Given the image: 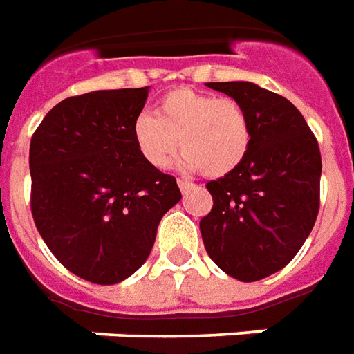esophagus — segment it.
<instances>
[{
    "mask_svg": "<svg viewBox=\"0 0 354 354\" xmlns=\"http://www.w3.org/2000/svg\"><path fill=\"white\" fill-rule=\"evenodd\" d=\"M178 187H180V192H182V194H187V192H189V189H194V184H192V182H186V180H178Z\"/></svg>",
    "mask_w": 354,
    "mask_h": 354,
    "instance_id": "esophagus-1",
    "label": "esophagus"
}]
</instances>
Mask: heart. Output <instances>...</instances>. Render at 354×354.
<instances>
[{
  "instance_id": "heart-1",
  "label": "heart",
  "mask_w": 354,
  "mask_h": 354,
  "mask_svg": "<svg viewBox=\"0 0 354 354\" xmlns=\"http://www.w3.org/2000/svg\"><path fill=\"white\" fill-rule=\"evenodd\" d=\"M133 143L149 167L165 170L180 151L187 170L209 178L234 172L250 153L252 126L234 98L174 88L158 100L155 116L141 114L131 126Z\"/></svg>"
}]
</instances>
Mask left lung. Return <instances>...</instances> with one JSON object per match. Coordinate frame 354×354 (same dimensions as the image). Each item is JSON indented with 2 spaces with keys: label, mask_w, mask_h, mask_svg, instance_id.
<instances>
[{
  "label": "left lung",
  "mask_w": 354,
  "mask_h": 354,
  "mask_svg": "<svg viewBox=\"0 0 354 354\" xmlns=\"http://www.w3.org/2000/svg\"><path fill=\"white\" fill-rule=\"evenodd\" d=\"M207 86L244 106L252 147L234 172L207 182L213 209L199 230L209 258L230 277L252 283L285 268L316 223L319 147L285 96L248 81Z\"/></svg>",
  "instance_id": "1"
}]
</instances>
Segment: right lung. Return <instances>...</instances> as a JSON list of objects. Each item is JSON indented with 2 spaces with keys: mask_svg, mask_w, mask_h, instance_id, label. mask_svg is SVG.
I'll use <instances>...</instances> for the list:
<instances>
[{
  "mask_svg": "<svg viewBox=\"0 0 354 354\" xmlns=\"http://www.w3.org/2000/svg\"><path fill=\"white\" fill-rule=\"evenodd\" d=\"M149 86L69 96L30 139V209L59 263L116 285L145 263L158 223L182 199L176 178L149 167L131 126Z\"/></svg>",
  "mask_w": 354,
  "mask_h": 354,
  "instance_id": "obj_1",
  "label": "right lung"
}]
</instances>
